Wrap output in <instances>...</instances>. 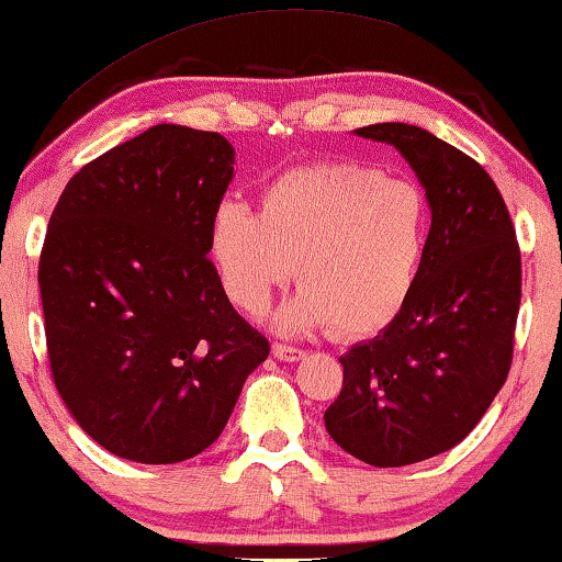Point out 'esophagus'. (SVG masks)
Here are the masks:
<instances>
[{"mask_svg": "<svg viewBox=\"0 0 562 562\" xmlns=\"http://www.w3.org/2000/svg\"><path fill=\"white\" fill-rule=\"evenodd\" d=\"M271 352H273L276 360H283V362H296V360H301V357L306 355L304 349L291 347V345H283V341H273Z\"/></svg>", "mask_w": 562, "mask_h": 562, "instance_id": "1", "label": "esophagus"}]
</instances>
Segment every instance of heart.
<instances>
[{"label": "heart", "mask_w": 562, "mask_h": 562, "mask_svg": "<svg viewBox=\"0 0 562 562\" xmlns=\"http://www.w3.org/2000/svg\"><path fill=\"white\" fill-rule=\"evenodd\" d=\"M428 194L360 161H316L266 187L261 213L238 200L217 205L210 258L227 299L263 314L291 279L304 289L276 314L281 329L329 327L360 339L390 327L408 306L428 256Z\"/></svg>", "instance_id": "1"}]
</instances>
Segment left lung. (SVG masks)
<instances>
[{
  "label": "left lung",
  "instance_id": "8db88e82",
  "mask_svg": "<svg viewBox=\"0 0 562 562\" xmlns=\"http://www.w3.org/2000/svg\"><path fill=\"white\" fill-rule=\"evenodd\" d=\"M355 134L403 154L434 225L403 314L339 357L345 380L324 426L355 459L408 467L461 443L507 380L522 261L509 210L479 161L411 124Z\"/></svg>",
  "mask_w": 562,
  "mask_h": 562
}]
</instances>
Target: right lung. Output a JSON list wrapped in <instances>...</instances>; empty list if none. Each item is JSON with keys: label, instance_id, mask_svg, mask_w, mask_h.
I'll list each match as a JSON object with an SVG mask.
<instances>
[{"label": "right lung", "instance_id": "add662e5", "mask_svg": "<svg viewBox=\"0 0 562 562\" xmlns=\"http://www.w3.org/2000/svg\"><path fill=\"white\" fill-rule=\"evenodd\" d=\"M233 165L225 136L159 124L88 161L50 215L37 281L55 387L121 459L205 451L271 349L207 258Z\"/></svg>", "mask_w": 562, "mask_h": 562}]
</instances>
